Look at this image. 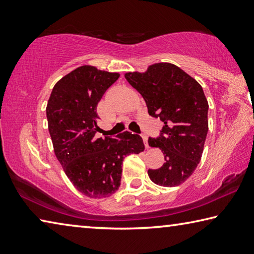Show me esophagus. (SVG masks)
Segmentation results:
<instances>
[{
    "mask_svg": "<svg viewBox=\"0 0 254 254\" xmlns=\"http://www.w3.org/2000/svg\"><path fill=\"white\" fill-rule=\"evenodd\" d=\"M142 139H143V142H144V145H145V148H148L149 147V143H148V135L147 134H142Z\"/></svg>",
    "mask_w": 254,
    "mask_h": 254,
    "instance_id": "1",
    "label": "esophagus"
}]
</instances>
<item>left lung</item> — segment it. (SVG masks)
<instances>
[{
    "mask_svg": "<svg viewBox=\"0 0 254 254\" xmlns=\"http://www.w3.org/2000/svg\"><path fill=\"white\" fill-rule=\"evenodd\" d=\"M126 78L144 98L148 113L165 126L149 137L150 147L162 150L165 163L149 169L154 184L175 187L194 173L208 132V103L201 86L173 64L159 63L145 72H127Z\"/></svg>",
    "mask_w": 254,
    "mask_h": 254,
    "instance_id": "8db88e82",
    "label": "left lung"
}]
</instances>
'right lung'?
Returning <instances> with one entry per match:
<instances>
[{"label":"right lung","instance_id":"1","mask_svg":"<svg viewBox=\"0 0 254 254\" xmlns=\"http://www.w3.org/2000/svg\"><path fill=\"white\" fill-rule=\"evenodd\" d=\"M118 72L81 66L57 81L46 113L55 154L72 185L91 198L109 197L120 187L123 159L144 150L142 137L123 132L96 137L97 104L118 80Z\"/></svg>","mask_w":254,"mask_h":254}]
</instances>
